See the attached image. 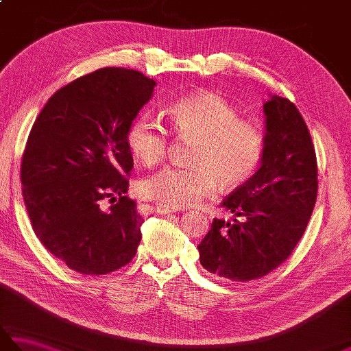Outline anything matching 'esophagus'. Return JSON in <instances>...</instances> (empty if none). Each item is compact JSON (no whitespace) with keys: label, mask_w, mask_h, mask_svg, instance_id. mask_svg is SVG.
Returning a JSON list of instances; mask_svg holds the SVG:
<instances>
[{"label":"esophagus","mask_w":351,"mask_h":351,"mask_svg":"<svg viewBox=\"0 0 351 351\" xmlns=\"http://www.w3.org/2000/svg\"><path fill=\"white\" fill-rule=\"evenodd\" d=\"M154 211H155L156 214H173V213L180 211V210H178V208H175V206L166 205V204H156V205L154 206Z\"/></svg>","instance_id":"34e87169"}]
</instances>
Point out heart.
<instances>
[{
    "instance_id": "b5f03b06",
    "label": "heart",
    "mask_w": 351,
    "mask_h": 351,
    "mask_svg": "<svg viewBox=\"0 0 351 351\" xmlns=\"http://www.w3.org/2000/svg\"><path fill=\"white\" fill-rule=\"evenodd\" d=\"M176 136L193 138L190 166L166 167L141 182L146 197L170 206H191L221 189L241 187L255 175L264 155V136L255 123L238 119V111L220 95L202 92L178 99L167 110ZM128 146L145 166L164 160L169 131L141 114L128 131Z\"/></svg>"
}]
</instances>
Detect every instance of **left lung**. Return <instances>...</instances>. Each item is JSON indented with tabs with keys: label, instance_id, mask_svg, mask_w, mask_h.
Here are the masks:
<instances>
[{
	"label": "left lung",
	"instance_id": "1",
	"mask_svg": "<svg viewBox=\"0 0 351 351\" xmlns=\"http://www.w3.org/2000/svg\"><path fill=\"white\" fill-rule=\"evenodd\" d=\"M264 114L261 166L221 204L241 220L214 219L197 245L202 267L225 280H255L278 268L300 241L315 206L317 156L300 111L273 95Z\"/></svg>",
	"mask_w": 351,
	"mask_h": 351
}]
</instances>
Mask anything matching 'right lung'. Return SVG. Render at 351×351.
<instances>
[{
  "label": "right lung",
  "instance_id": "1",
  "mask_svg": "<svg viewBox=\"0 0 351 351\" xmlns=\"http://www.w3.org/2000/svg\"><path fill=\"white\" fill-rule=\"evenodd\" d=\"M155 86L137 71L98 69L52 95L29 131L21 184L33 230L81 274H108L137 253L145 220L125 196L128 131Z\"/></svg>",
  "mask_w": 351,
  "mask_h": 351
}]
</instances>
